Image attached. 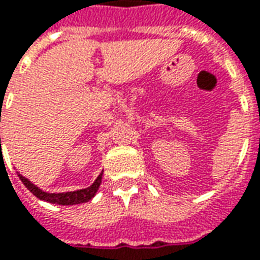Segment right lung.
<instances>
[{
    "mask_svg": "<svg viewBox=\"0 0 260 260\" xmlns=\"http://www.w3.org/2000/svg\"><path fill=\"white\" fill-rule=\"evenodd\" d=\"M18 177H20L21 182L24 183V186H25V187L40 200H45V202H48V203H55V205H62V206H70V205L85 203V202L93 199L94 194L97 193L100 184H102L103 173H100V176L95 179V182H94L90 187L76 191H66V193H47V191H43L41 189H38L36 184H32L28 179H25V177L21 176L20 173H18Z\"/></svg>",
    "mask_w": 260,
    "mask_h": 260,
    "instance_id": "obj_1",
    "label": "right lung"
}]
</instances>
